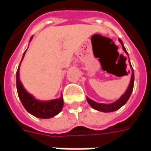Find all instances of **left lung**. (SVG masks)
<instances>
[{
    "label": "left lung",
    "mask_w": 151,
    "mask_h": 151,
    "mask_svg": "<svg viewBox=\"0 0 151 151\" xmlns=\"http://www.w3.org/2000/svg\"><path fill=\"white\" fill-rule=\"evenodd\" d=\"M119 41H120V43H121V45H122V48H123V50L125 52V53H126L127 55H128V52H127L125 47H124V44L123 43H122L121 40L119 39ZM128 56H129V55H128ZM130 67H131V69H132V75H131L129 85L128 86L126 91L124 92V94L119 99H117L116 101H115L114 103H112V104H99V103H96V102H95L94 100L91 99L90 98H86L87 102L89 103V104L91 106L92 108H94V109L97 110V111H103V112H111V111H116L119 108H121L123 105H124L126 104L127 101H128L129 99L130 95H131V93L133 91V82H134V73H133V68H132L131 64H130Z\"/></svg>",
    "instance_id": "obj_1"
}]
</instances>
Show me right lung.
<instances>
[{
  "label": "right lung",
  "mask_w": 151,
  "mask_h": 151,
  "mask_svg": "<svg viewBox=\"0 0 151 151\" xmlns=\"http://www.w3.org/2000/svg\"><path fill=\"white\" fill-rule=\"evenodd\" d=\"M33 36L31 38L30 42L32 40ZM27 50L23 53V56L22 58V60H23L25 56V53ZM21 60V62H22ZM20 62V65H21ZM18 66V71L16 73V82H17V91H18V97L21 100L22 104L23 107L26 108V110L38 118H42V119H48L52 117L55 116L57 114L60 113L62 110L64 101H63V96L60 98L49 100V101H40L36 99H35L32 95L29 94L26 90L24 86H22V82L19 79V67Z\"/></svg>",
  "instance_id": "add662e5"
}]
</instances>
